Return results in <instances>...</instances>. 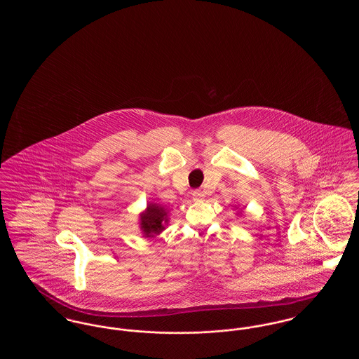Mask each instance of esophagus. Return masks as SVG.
Segmentation results:
<instances>
[{"instance_id":"1","label":"esophagus","mask_w":359,"mask_h":359,"mask_svg":"<svg viewBox=\"0 0 359 359\" xmlns=\"http://www.w3.org/2000/svg\"><path fill=\"white\" fill-rule=\"evenodd\" d=\"M192 199H194L195 202H201V201L205 199V194H203L202 191H199V189H195V191L192 192Z\"/></svg>"}]
</instances>
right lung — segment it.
Segmentation results:
<instances>
[{
  "instance_id": "1",
  "label": "right lung",
  "mask_w": 359,
  "mask_h": 359,
  "mask_svg": "<svg viewBox=\"0 0 359 359\" xmlns=\"http://www.w3.org/2000/svg\"><path fill=\"white\" fill-rule=\"evenodd\" d=\"M168 223V211L161 205L149 203L147 210L140 214V227L145 237L160 234Z\"/></svg>"
}]
</instances>
